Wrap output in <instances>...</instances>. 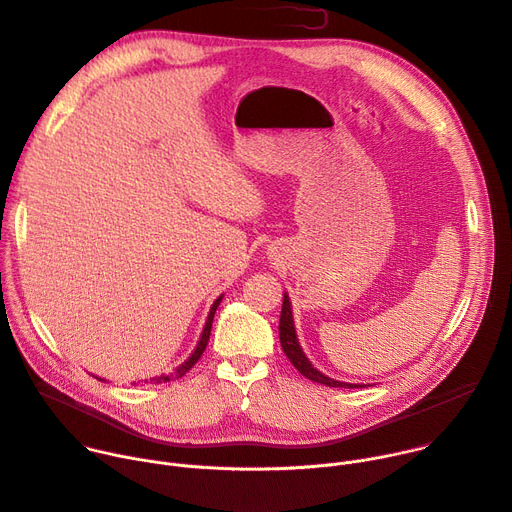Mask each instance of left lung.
<instances>
[{
    "label": "left lung",
    "instance_id": "left-lung-1",
    "mask_svg": "<svg viewBox=\"0 0 512 512\" xmlns=\"http://www.w3.org/2000/svg\"><path fill=\"white\" fill-rule=\"evenodd\" d=\"M279 336H281V346L285 350V355L289 357V361L293 363V367L305 375L307 379L328 385V387H363L357 383H342V381H334L326 375H322L318 369H313L311 363L307 361V357L303 355V350L297 342V334H295V326H293V313H291V303L289 297H283V309H281V324H279Z\"/></svg>",
    "mask_w": 512,
    "mask_h": 512
}]
</instances>
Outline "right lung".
<instances>
[{"label": "right lung", "instance_id": "obj_1", "mask_svg": "<svg viewBox=\"0 0 512 512\" xmlns=\"http://www.w3.org/2000/svg\"><path fill=\"white\" fill-rule=\"evenodd\" d=\"M219 303H221V297L213 303V307H211V311H209V318H207V324H205V330H203V336H201V340H199V344H196V348H194V352L192 355L174 371V373H168V375H157V377H153V379H149L151 383H168V381H174V379H178V377H182V375H186L194 365H196V361L201 359V355L205 352V348H207V344H209V336H211V328H213V318H215V311H217V307H219ZM102 381V379H100ZM147 383V381H145Z\"/></svg>", "mask_w": 512, "mask_h": 512}]
</instances>
